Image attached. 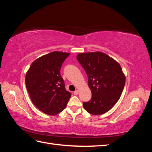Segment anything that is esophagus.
Returning a JSON list of instances; mask_svg holds the SVG:
<instances>
[{
	"label": "esophagus",
	"mask_w": 152,
	"mask_h": 152,
	"mask_svg": "<svg viewBox=\"0 0 152 152\" xmlns=\"http://www.w3.org/2000/svg\"><path fill=\"white\" fill-rule=\"evenodd\" d=\"M73 94H74V95H77L78 94H79V91L75 90L74 92H73Z\"/></svg>",
	"instance_id": "34e87169"
}]
</instances>
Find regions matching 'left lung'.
I'll return each instance as SVG.
<instances>
[{"mask_svg": "<svg viewBox=\"0 0 152 152\" xmlns=\"http://www.w3.org/2000/svg\"><path fill=\"white\" fill-rule=\"evenodd\" d=\"M77 59L88 77L92 98L83 103L86 111L102 115L116 104L122 93L126 77L119 63L102 52L80 53Z\"/></svg>", "mask_w": 152, "mask_h": 152, "instance_id": "obj_1", "label": "left lung"}]
</instances>
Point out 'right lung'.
Segmentation results:
<instances>
[{"label":"right lung","instance_id":"1","mask_svg":"<svg viewBox=\"0 0 152 152\" xmlns=\"http://www.w3.org/2000/svg\"><path fill=\"white\" fill-rule=\"evenodd\" d=\"M70 53L54 51L35 60L25 77L32 103L40 111L56 115L66 107L71 93L60 74L62 64Z\"/></svg>","mask_w":152,"mask_h":152}]
</instances>
